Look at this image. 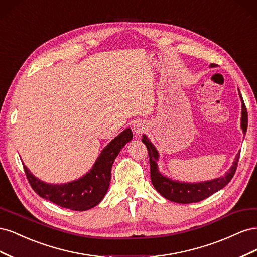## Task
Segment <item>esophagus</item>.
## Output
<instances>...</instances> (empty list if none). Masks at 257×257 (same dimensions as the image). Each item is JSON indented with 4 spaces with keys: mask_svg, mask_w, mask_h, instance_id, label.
I'll use <instances>...</instances> for the list:
<instances>
[{
    "mask_svg": "<svg viewBox=\"0 0 257 257\" xmlns=\"http://www.w3.org/2000/svg\"><path fill=\"white\" fill-rule=\"evenodd\" d=\"M133 131L137 137H141L147 131V124L142 120H136L133 123Z\"/></svg>",
    "mask_w": 257,
    "mask_h": 257,
    "instance_id": "esophagus-1",
    "label": "esophagus"
}]
</instances>
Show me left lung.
<instances>
[{"label": "left lung", "instance_id": "obj_1", "mask_svg": "<svg viewBox=\"0 0 257 257\" xmlns=\"http://www.w3.org/2000/svg\"><path fill=\"white\" fill-rule=\"evenodd\" d=\"M212 67V64L210 65ZM241 102H242V112H241V128H242L243 133H246L247 128V111L243 102V98L239 93ZM143 143L146 145L148 149V154H149L150 160V174H151V182L163 197H165L168 200H172L174 203L179 204H191V203H197V201L203 200L209 196H211L215 192L220 191L224 186H226L229 181L234 177L238 161L240 157V152L236 155L234 164L231 165L230 169L225 174V176L213 179V180L205 181V182H198V183H185L180 181H175L162 175L159 169L157 162L159 160V152L155 149L153 144L144 135L142 139Z\"/></svg>", "mask_w": 257, "mask_h": 257}]
</instances>
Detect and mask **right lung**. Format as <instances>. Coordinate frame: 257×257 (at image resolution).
<instances>
[{
  "label": "right lung",
  "mask_w": 257,
  "mask_h": 257,
  "mask_svg": "<svg viewBox=\"0 0 257 257\" xmlns=\"http://www.w3.org/2000/svg\"><path fill=\"white\" fill-rule=\"evenodd\" d=\"M133 138L131 128H126L108 144L89 173L80 179L64 184H50L41 181L31 174L25 164V173L30 185L41 197L51 203L75 211H85L98 205L109 188L113 162Z\"/></svg>",
  "instance_id": "add662e5"
}]
</instances>
